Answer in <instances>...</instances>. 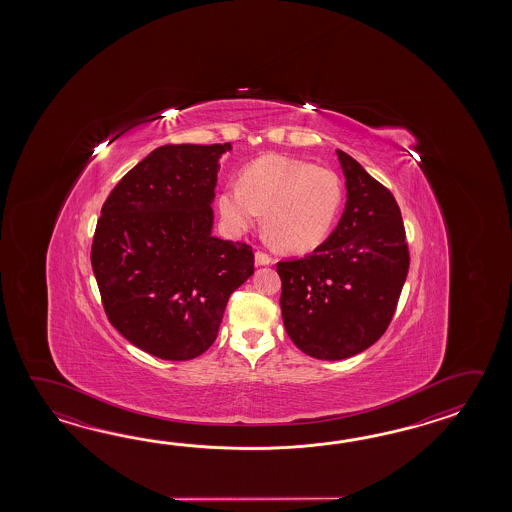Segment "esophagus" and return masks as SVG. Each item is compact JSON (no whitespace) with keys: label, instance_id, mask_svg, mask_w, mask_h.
I'll return each mask as SVG.
<instances>
[{"label":"esophagus","instance_id":"1","mask_svg":"<svg viewBox=\"0 0 512 512\" xmlns=\"http://www.w3.org/2000/svg\"><path fill=\"white\" fill-rule=\"evenodd\" d=\"M254 258H256V265H269V263H272V256L267 254V252L258 251Z\"/></svg>","mask_w":512,"mask_h":512}]
</instances>
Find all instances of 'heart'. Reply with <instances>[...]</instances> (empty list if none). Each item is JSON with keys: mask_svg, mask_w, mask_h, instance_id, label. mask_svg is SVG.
<instances>
[{"mask_svg": "<svg viewBox=\"0 0 512 512\" xmlns=\"http://www.w3.org/2000/svg\"><path fill=\"white\" fill-rule=\"evenodd\" d=\"M344 201L337 172L283 155H265L241 172L240 183L219 192L218 208L234 232L251 229L258 212L282 251H313L326 241Z\"/></svg>", "mask_w": 512, "mask_h": 512, "instance_id": "b5f03b06", "label": "heart"}]
</instances>
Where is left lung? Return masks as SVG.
<instances>
[{"mask_svg": "<svg viewBox=\"0 0 512 512\" xmlns=\"http://www.w3.org/2000/svg\"><path fill=\"white\" fill-rule=\"evenodd\" d=\"M337 155L348 188L337 229L311 254L276 265L285 331L320 360L348 359L384 335L410 267L392 192L348 153Z\"/></svg>", "mask_w": 512, "mask_h": 512, "instance_id": "8db88e82", "label": "left lung"}]
</instances>
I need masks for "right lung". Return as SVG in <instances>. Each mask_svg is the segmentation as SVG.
<instances>
[{"mask_svg": "<svg viewBox=\"0 0 512 512\" xmlns=\"http://www.w3.org/2000/svg\"><path fill=\"white\" fill-rule=\"evenodd\" d=\"M225 144H166L133 166L100 210L91 265L111 326L163 360L196 359L230 294L254 272L247 243L212 236Z\"/></svg>", "mask_w": 512, "mask_h": 512, "instance_id": "right-lung-1", "label": "right lung"}]
</instances>
